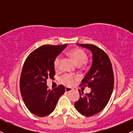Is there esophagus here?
I'll return each instance as SVG.
<instances>
[{
	"mask_svg": "<svg viewBox=\"0 0 133 133\" xmlns=\"http://www.w3.org/2000/svg\"><path fill=\"white\" fill-rule=\"evenodd\" d=\"M65 89V92H71V91H72V89H71V88H68V87H66Z\"/></svg>",
	"mask_w": 133,
	"mask_h": 133,
	"instance_id": "34e87169",
	"label": "esophagus"
}]
</instances>
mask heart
<instances>
[{
	"label": "heart",
	"mask_w": 133,
	"mask_h": 133,
	"mask_svg": "<svg viewBox=\"0 0 133 133\" xmlns=\"http://www.w3.org/2000/svg\"><path fill=\"white\" fill-rule=\"evenodd\" d=\"M67 54L69 56L71 59H73L75 63L79 66H81L86 62L88 59V55L83 50L81 49L76 47V48L72 49L69 51L67 52ZM62 59L61 57L58 56L55 58L54 61V68L56 71H59L61 69V65ZM76 79V77L74 76L70 75V74H64L61 77V82L67 86H72L74 85V82Z\"/></svg>",
	"instance_id": "1"
}]
</instances>
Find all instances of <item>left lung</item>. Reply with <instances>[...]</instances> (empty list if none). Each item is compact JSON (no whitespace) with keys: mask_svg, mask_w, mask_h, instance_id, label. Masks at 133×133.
Instances as JSON below:
<instances>
[{"mask_svg":"<svg viewBox=\"0 0 133 133\" xmlns=\"http://www.w3.org/2000/svg\"><path fill=\"white\" fill-rule=\"evenodd\" d=\"M77 44L92 53V65L80 84L91 88V92L84 95L79 90L80 98L74 106L83 116H92L101 112L109 102L114 87L113 69L109 57L103 49L93 44Z\"/></svg>","mask_w":133,"mask_h":133,"instance_id":"obj_1","label":"left lung"}]
</instances>
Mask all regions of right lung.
Wrapping results in <instances>:
<instances>
[{
    "instance_id": "right-lung-1",
    "label": "right lung",
    "mask_w": 133,
    "mask_h": 133,
    "mask_svg": "<svg viewBox=\"0 0 133 133\" xmlns=\"http://www.w3.org/2000/svg\"><path fill=\"white\" fill-rule=\"evenodd\" d=\"M68 44L43 45L30 53L24 62L20 77L22 99L30 112L39 117L46 116L56 108L58 100L65 92V87L58 85L51 90L47 79L56 74L54 61Z\"/></svg>"
}]
</instances>
